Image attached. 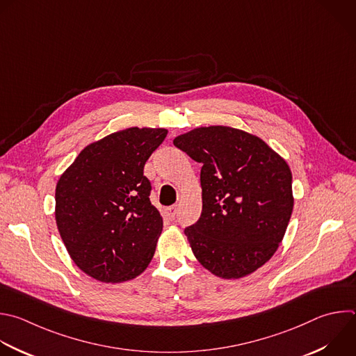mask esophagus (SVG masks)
Wrapping results in <instances>:
<instances>
[{
	"mask_svg": "<svg viewBox=\"0 0 356 356\" xmlns=\"http://www.w3.org/2000/svg\"><path fill=\"white\" fill-rule=\"evenodd\" d=\"M165 215L169 218V219H175L176 215H177V207H168L165 208Z\"/></svg>",
	"mask_w": 356,
	"mask_h": 356,
	"instance_id": "34e87169",
	"label": "esophagus"
}]
</instances>
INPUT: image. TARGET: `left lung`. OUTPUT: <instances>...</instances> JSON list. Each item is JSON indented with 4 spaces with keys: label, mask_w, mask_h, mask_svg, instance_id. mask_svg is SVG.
Wrapping results in <instances>:
<instances>
[{
    "label": "left lung",
    "mask_w": 356,
    "mask_h": 356,
    "mask_svg": "<svg viewBox=\"0 0 356 356\" xmlns=\"http://www.w3.org/2000/svg\"><path fill=\"white\" fill-rule=\"evenodd\" d=\"M201 163L202 211L184 229L209 273L238 280L264 266L284 239L292 209V173L275 151L246 131L209 126L173 140Z\"/></svg>",
    "instance_id": "1"
}]
</instances>
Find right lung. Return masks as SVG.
<instances>
[{"mask_svg": "<svg viewBox=\"0 0 356 356\" xmlns=\"http://www.w3.org/2000/svg\"><path fill=\"white\" fill-rule=\"evenodd\" d=\"M168 136L131 127L85 147L56 187V222L72 261L102 282H124L151 263L163 220L144 166Z\"/></svg>", "mask_w": 356, "mask_h": 356, "instance_id": "right-lung-1", "label": "right lung"}]
</instances>
